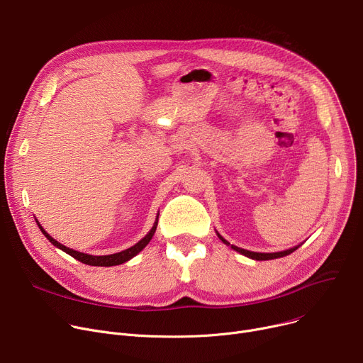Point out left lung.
Segmentation results:
<instances>
[{"instance_id": "1", "label": "left lung", "mask_w": 363, "mask_h": 363, "mask_svg": "<svg viewBox=\"0 0 363 363\" xmlns=\"http://www.w3.org/2000/svg\"><path fill=\"white\" fill-rule=\"evenodd\" d=\"M216 235L219 236V239L222 240V242L225 244V245H228V247H230L233 251H236V252H239V254H242V255H245V257H248V258H251V259H257V261H265V259H274V258H280V257H286V255H289V254H292L294 251H296L301 245H296V247H294V248H289V250H284V251H279V252H254V251H248V250H244V248H238V247H235V245H230L228 240L216 230Z\"/></svg>"}]
</instances>
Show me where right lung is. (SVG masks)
Here are the masks:
<instances>
[{
    "label": "right lung",
    "instance_id": "1",
    "mask_svg": "<svg viewBox=\"0 0 363 363\" xmlns=\"http://www.w3.org/2000/svg\"><path fill=\"white\" fill-rule=\"evenodd\" d=\"M35 220H36V223H38L40 232L46 236V239L50 240V242H51L54 247H57V248H60L61 251L67 252V254L71 255L72 258H76V259H79V261H82V262H84V264H87V265H96V267H112V265H119V264L130 261V259L134 258L138 252H141L144 248H146V245L150 242L153 235H155V232H156L157 220H159V214L156 216V220H155L152 229L149 230V233H147L146 236H144L141 240H138V242H137L135 245H133V247H130V248H127V250H124V251H121V252H115V254H109V255H90V254H84V252H80V251H76V250L67 248L65 245L60 244L58 240H55L50 233H48V232L40 226V223L38 222V219H35Z\"/></svg>",
    "mask_w": 363,
    "mask_h": 363
}]
</instances>
